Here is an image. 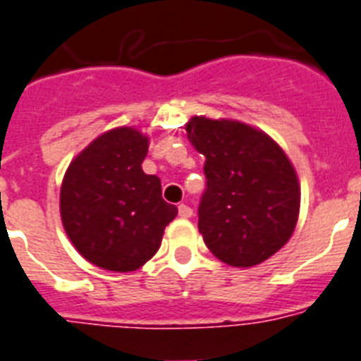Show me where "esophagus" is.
<instances>
[{
    "mask_svg": "<svg viewBox=\"0 0 361 361\" xmlns=\"http://www.w3.org/2000/svg\"><path fill=\"white\" fill-rule=\"evenodd\" d=\"M178 215L183 219H190L193 215V210L188 204H180L178 206Z\"/></svg>",
    "mask_w": 361,
    "mask_h": 361,
    "instance_id": "obj_1",
    "label": "esophagus"
}]
</instances>
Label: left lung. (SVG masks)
<instances>
[{
    "label": "left lung",
    "instance_id": "left-lung-1",
    "mask_svg": "<svg viewBox=\"0 0 361 361\" xmlns=\"http://www.w3.org/2000/svg\"><path fill=\"white\" fill-rule=\"evenodd\" d=\"M188 140L206 157L199 232L223 263L250 269L281 250L300 217L295 168L272 137L230 118L192 116Z\"/></svg>",
    "mask_w": 361,
    "mask_h": 361
}]
</instances>
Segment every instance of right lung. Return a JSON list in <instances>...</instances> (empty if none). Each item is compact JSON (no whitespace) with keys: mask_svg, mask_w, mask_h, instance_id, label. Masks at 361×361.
<instances>
[{"mask_svg":"<svg viewBox=\"0 0 361 361\" xmlns=\"http://www.w3.org/2000/svg\"><path fill=\"white\" fill-rule=\"evenodd\" d=\"M149 137L109 129L71 160L60 188V215L78 254L111 272H133L157 254L177 206L162 199L142 162Z\"/></svg>","mask_w":361,"mask_h":361,"instance_id":"right-lung-1","label":"right lung"}]
</instances>
